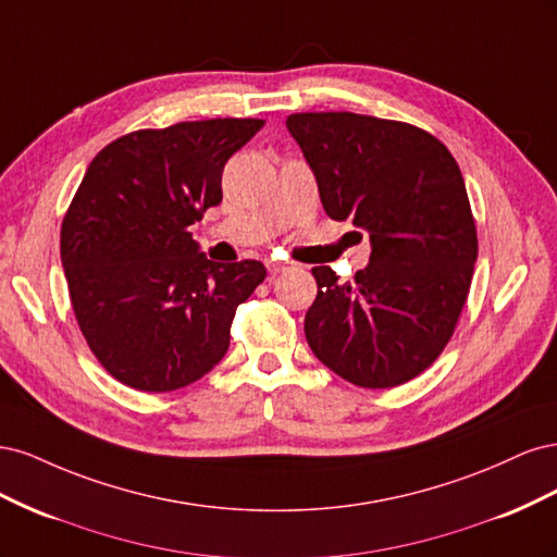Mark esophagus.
<instances>
[{"mask_svg":"<svg viewBox=\"0 0 557 557\" xmlns=\"http://www.w3.org/2000/svg\"><path fill=\"white\" fill-rule=\"evenodd\" d=\"M267 269H269V274L276 276V274L288 272V269H290V262H276V260H269V262H267Z\"/></svg>","mask_w":557,"mask_h":557,"instance_id":"obj_1","label":"esophagus"}]
</instances>
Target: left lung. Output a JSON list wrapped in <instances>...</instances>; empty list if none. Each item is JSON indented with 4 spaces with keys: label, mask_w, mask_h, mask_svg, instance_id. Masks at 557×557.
I'll return each instance as SVG.
<instances>
[{
    "label": "left lung",
    "mask_w": 557,
    "mask_h": 557,
    "mask_svg": "<svg viewBox=\"0 0 557 557\" xmlns=\"http://www.w3.org/2000/svg\"><path fill=\"white\" fill-rule=\"evenodd\" d=\"M318 183L323 209L369 234L372 256L352 283L311 269L305 318L315 358L360 387H393L440 358L476 262L465 178L425 129L348 111L285 121Z\"/></svg>",
    "instance_id": "obj_1"
}]
</instances>
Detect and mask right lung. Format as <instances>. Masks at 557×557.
<instances>
[{
  "label": "right lung",
  "instance_id": "right-lung-1",
  "mask_svg": "<svg viewBox=\"0 0 557 557\" xmlns=\"http://www.w3.org/2000/svg\"><path fill=\"white\" fill-rule=\"evenodd\" d=\"M264 121L215 117L139 129L99 150L60 232L78 327L121 383L170 393L209 374L258 260L213 262L188 232L223 199L225 162Z\"/></svg>",
  "mask_w": 557,
  "mask_h": 557
}]
</instances>
